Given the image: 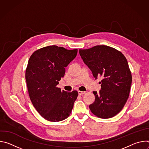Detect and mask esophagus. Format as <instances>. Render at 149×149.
<instances>
[{
    "instance_id": "1",
    "label": "esophagus",
    "mask_w": 149,
    "mask_h": 149,
    "mask_svg": "<svg viewBox=\"0 0 149 149\" xmlns=\"http://www.w3.org/2000/svg\"><path fill=\"white\" fill-rule=\"evenodd\" d=\"M78 94H79V95H83V94H84L85 93H86V92H84V91H78Z\"/></svg>"
}]
</instances>
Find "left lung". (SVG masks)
I'll return each instance as SVG.
<instances>
[{"instance_id":"obj_1","label":"left lung","mask_w":149,"mask_h":149,"mask_svg":"<svg viewBox=\"0 0 149 149\" xmlns=\"http://www.w3.org/2000/svg\"><path fill=\"white\" fill-rule=\"evenodd\" d=\"M84 62L94 77L101 76L99 93L93 91L95 101L89 107L93 114L101 118L117 115L129 98L132 77L128 62L119 51L105 45H97L87 49H79Z\"/></svg>"}]
</instances>
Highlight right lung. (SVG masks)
Instances as JSON below:
<instances>
[{
  "label": "right lung",
  "instance_id": "right-lung-1",
  "mask_svg": "<svg viewBox=\"0 0 149 149\" xmlns=\"http://www.w3.org/2000/svg\"><path fill=\"white\" fill-rule=\"evenodd\" d=\"M77 52L48 46L35 51L29 59L25 73L29 95L37 111L48 121L63 120L72 111L78 92L62 91L56 86Z\"/></svg>",
  "mask_w": 149,
  "mask_h": 149
}]
</instances>
